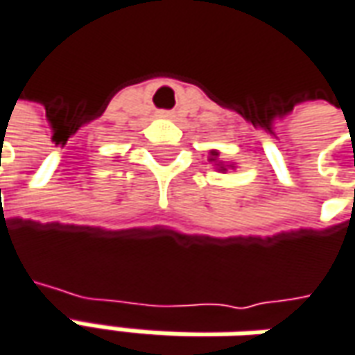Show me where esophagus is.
<instances>
[{
    "label": "esophagus",
    "mask_w": 355,
    "mask_h": 355,
    "mask_svg": "<svg viewBox=\"0 0 355 355\" xmlns=\"http://www.w3.org/2000/svg\"><path fill=\"white\" fill-rule=\"evenodd\" d=\"M159 116H161V117H171V112H165V110H163V112H159Z\"/></svg>",
    "instance_id": "esophagus-1"
}]
</instances>
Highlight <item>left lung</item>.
I'll list each match as a JSON object with an SVG mask.
<instances>
[{
    "mask_svg": "<svg viewBox=\"0 0 355 355\" xmlns=\"http://www.w3.org/2000/svg\"><path fill=\"white\" fill-rule=\"evenodd\" d=\"M212 159H210V161H216V157H218V153H216V151H212ZM220 168H222V171H226V168H224V166H220Z\"/></svg>",
    "mask_w": 355,
    "mask_h": 355,
    "instance_id": "8db88e82",
    "label": "left lung"
}]
</instances>
